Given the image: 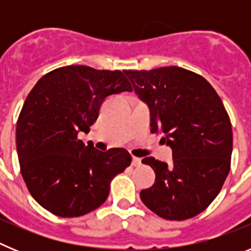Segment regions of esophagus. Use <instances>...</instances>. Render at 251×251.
Masks as SVG:
<instances>
[{
    "label": "esophagus",
    "mask_w": 251,
    "mask_h": 251,
    "mask_svg": "<svg viewBox=\"0 0 251 251\" xmlns=\"http://www.w3.org/2000/svg\"><path fill=\"white\" fill-rule=\"evenodd\" d=\"M142 165V159L138 158V157H133L132 159V166H134V167H138V166Z\"/></svg>",
    "instance_id": "esophagus-1"
}]
</instances>
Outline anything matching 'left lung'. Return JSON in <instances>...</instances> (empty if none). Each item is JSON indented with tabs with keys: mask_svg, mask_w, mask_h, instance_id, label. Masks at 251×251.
I'll list each match as a JSON object with an SVG mask.
<instances>
[{
	"mask_svg": "<svg viewBox=\"0 0 251 251\" xmlns=\"http://www.w3.org/2000/svg\"><path fill=\"white\" fill-rule=\"evenodd\" d=\"M124 73L150 106L151 132L165 133L174 151L171 166L142 159L156 174L152 187L139 194L142 202L166 220L201 214L221 191L231 165V122L220 97L205 77L178 66Z\"/></svg>",
	"mask_w": 251,
	"mask_h": 251,
	"instance_id": "obj_1",
	"label": "left lung"
}]
</instances>
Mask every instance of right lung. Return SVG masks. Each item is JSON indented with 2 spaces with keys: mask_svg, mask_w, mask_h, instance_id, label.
<instances>
[{
  "mask_svg": "<svg viewBox=\"0 0 251 251\" xmlns=\"http://www.w3.org/2000/svg\"><path fill=\"white\" fill-rule=\"evenodd\" d=\"M132 90L121 70L69 65L44 75L28 93L16 127L20 171L31 196L51 214L94 211L112 179L130 165L127 150L100 152L77 133L89 132L106 97Z\"/></svg>",
  "mask_w": 251,
  "mask_h": 251,
  "instance_id": "right-lung-1",
  "label": "right lung"
}]
</instances>
